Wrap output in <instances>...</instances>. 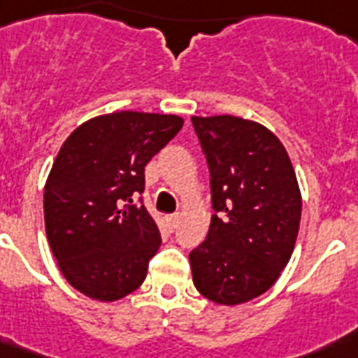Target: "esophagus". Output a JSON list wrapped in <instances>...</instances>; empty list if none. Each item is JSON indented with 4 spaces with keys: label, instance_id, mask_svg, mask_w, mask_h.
<instances>
[{
    "label": "esophagus",
    "instance_id": "esophagus-1",
    "mask_svg": "<svg viewBox=\"0 0 358 358\" xmlns=\"http://www.w3.org/2000/svg\"><path fill=\"white\" fill-rule=\"evenodd\" d=\"M168 222H170L171 229H176L177 224H179V215H170V217H168Z\"/></svg>",
    "mask_w": 358,
    "mask_h": 358
}]
</instances>
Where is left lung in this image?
<instances>
[{
  "label": "left lung",
  "instance_id": "obj_1",
  "mask_svg": "<svg viewBox=\"0 0 358 358\" xmlns=\"http://www.w3.org/2000/svg\"><path fill=\"white\" fill-rule=\"evenodd\" d=\"M217 215L190 252L196 289L224 306L273 287L297 241L303 198L289 155L263 124L235 115H194Z\"/></svg>",
  "mask_w": 358,
  "mask_h": 358
}]
</instances>
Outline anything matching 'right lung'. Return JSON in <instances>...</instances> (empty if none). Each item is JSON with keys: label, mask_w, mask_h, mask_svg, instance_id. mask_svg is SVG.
I'll use <instances>...</instances> for the list:
<instances>
[{"label": "right lung", "mask_w": 358, "mask_h": 358, "mask_svg": "<svg viewBox=\"0 0 358 358\" xmlns=\"http://www.w3.org/2000/svg\"><path fill=\"white\" fill-rule=\"evenodd\" d=\"M168 113L115 112L73 130L44 185V226L61 274L101 303L136 292L160 243L159 226L132 196L145 166L182 129Z\"/></svg>", "instance_id": "1"}]
</instances>
